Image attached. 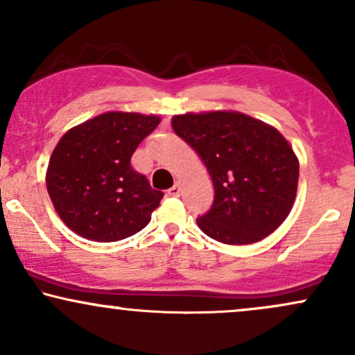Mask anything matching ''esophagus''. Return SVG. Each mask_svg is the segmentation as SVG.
<instances>
[{
    "mask_svg": "<svg viewBox=\"0 0 355 355\" xmlns=\"http://www.w3.org/2000/svg\"><path fill=\"white\" fill-rule=\"evenodd\" d=\"M168 195L170 197H178V195H180V185H173L172 189L168 190Z\"/></svg>",
    "mask_w": 355,
    "mask_h": 355,
    "instance_id": "obj_1",
    "label": "esophagus"
}]
</instances>
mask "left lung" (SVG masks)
<instances>
[{"mask_svg":"<svg viewBox=\"0 0 355 355\" xmlns=\"http://www.w3.org/2000/svg\"><path fill=\"white\" fill-rule=\"evenodd\" d=\"M172 128L214 182V205L197 220L203 234L247 245L282 225L295 202L299 158L279 130L232 110L175 115Z\"/></svg>","mask_w":355,"mask_h":355,"instance_id":"obj_1","label":"left lung"}]
</instances>
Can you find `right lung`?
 Returning a JSON list of instances; mask_svg holds the SVG:
<instances>
[{
    "label": "right lung",
    "mask_w": 355,
    "mask_h": 355,
    "mask_svg": "<svg viewBox=\"0 0 355 355\" xmlns=\"http://www.w3.org/2000/svg\"><path fill=\"white\" fill-rule=\"evenodd\" d=\"M160 116L107 112L73 126L53 150L46 189L68 229L116 242L145 229L164 193L132 168V155Z\"/></svg>",
    "instance_id": "obj_1"
}]
</instances>
